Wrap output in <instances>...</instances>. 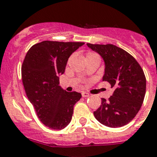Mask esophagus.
<instances>
[{"label": "esophagus", "mask_w": 157, "mask_h": 157, "mask_svg": "<svg viewBox=\"0 0 157 157\" xmlns=\"http://www.w3.org/2000/svg\"><path fill=\"white\" fill-rule=\"evenodd\" d=\"M89 96H90V94H89L87 92H85V91L82 92V97H83V98H87V97Z\"/></svg>", "instance_id": "obj_1"}]
</instances>
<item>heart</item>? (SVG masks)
<instances>
[{"mask_svg":"<svg viewBox=\"0 0 157 157\" xmlns=\"http://www.w3.org/2000/svg\"><path fill=\"white\" fill-rule=\"evenodd\" d=\"M98 56V55L97 53H95V52H90V53L87 54V56Z\"/></svg>","mask_w":157,"mask_h":157,"instance_id":"1","label":"heart"}]
</instances>
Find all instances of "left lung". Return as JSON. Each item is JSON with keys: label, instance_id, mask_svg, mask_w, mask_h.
<instances>
[{"label": "left lung", "instance_id": "8db88e82", "mask_svg": "<svg viewBox=\"0 0 157 157\" xmlns=\"http://www.w3.org/2000/svg\"><path fill=\"white\" fill-rule=\"evenodd\" d=\"M87 45L104 59L103 80L114 88L108 101L101 99L100 107L94 112V117L108 127L124 126L137 115L144 101L146 80L143 70L131 54L116 45Z\"/></svg>", "mask_w": 157, "mask_h": 157}]
</instances>
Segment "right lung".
I'll return each mask as SVG.
<instances>
[{"label": "right lung", "mask_w": 157, "mask_h": 157, "mask_svg": "<svg viewBox=\"0 0 157 157\" xmlns=\"http://www.w3.org/2000/svg\"><path fill=\"white\" fill-rule=\"evenodd\" d=\"M84 42L43 41L29 49L21 65V79L28 99L45 126L63 129L70 122L74 106L81 94L67 92L59 75L65 72L67 60Z\"/></svg>", "instance_id": "1"}]
</instances>
